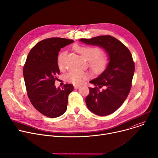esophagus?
Here are the masks:
<instances>
[{
  "mask_svg": "<svg viewBox=\"0 0 158 158\" xmlns=\"http://www.w3.org/2000/svg\"><path fill=\"white\" fill-rule=\"evenodd\" d=\"M74 87L75 89H79L80 88V86H79V85H74Z\"/></svg>",
  "mask_w": 158,
  "mask_h": 158,
  "instance_id": "34e87169",
  "label": "esophagus"
}]
</instances>
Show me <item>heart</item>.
<instances>
[{
	"label": "heart",
	"mask_w": 158,
	"mask_h": 158,
	"mask_svg": "<svg viewBox=\"0 0 158 158\" xmlns=\"http://www.w3.org/2000/svg\"><path fill=\"white\" fill-rule=\"evenodd\" d=\"M75 50L81 53L84 58L89 62L91 69L95 73H100L103 70L108 64L106 56L102 55L99 48L91 46H82L76 45ZM67 52H62L58 57V65L60 69L64 68ZM88 77V74L84 72L72 70L66 75L67 80L76 85H80Z\"/></svg>",
	"instance_id": "obj_1"
}]
</instances>
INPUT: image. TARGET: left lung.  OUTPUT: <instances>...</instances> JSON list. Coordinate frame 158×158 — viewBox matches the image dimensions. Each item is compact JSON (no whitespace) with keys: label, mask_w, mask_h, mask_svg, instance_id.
Masks as SVG:
<instances>
[{"label":"left lung","mask_w":158,"mask_h":158,"mask_svg":"<svg viewBox=\"0 0 158 158\" xmlns=\"http://www.w3.org/2000/svg\"><path fill=\"white\" fill-rule=\"evenodd\" d=\"M79 41L101 47L108 55L109 62L105 70L89 82L95 88H89L90 92L85 98V103L97 115H108L120 107L130 92L135 70L132 56L121 41L111 36L81 38ZM102 87L104 89L99 90Z\"/></svg>","instance_id":"left-lung-1"}]
</instances>
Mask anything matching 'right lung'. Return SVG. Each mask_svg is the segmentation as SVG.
<instances>
[{
    "instance_id": "obj_1",
    "label": "right lung",
    "mask_w": 158,
    "mask_h": 158,
    "mask_svg": "<svg viewBox=\"0 0 158 158\" xmlns=\"http://www.w3.org/2000/svg\"><path fill=\"white\" fill-rule=\"evenodd\" d=\"M73 42V40L62 38L41 40L27 56L23 76L27 96L33 106L46 117H60L67 108L68 96L74 90L73 85L66 84L61 89L54 84L60 73L59 52Z\"/></svg>"
}]
</instances>
